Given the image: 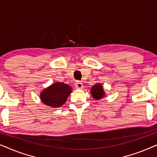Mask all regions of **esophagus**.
I'll use <instances>...</instances> for the list:
<instances>
[{
	"label": "esophagus",
	"instance_id": "obj_1",
	"mask_svg": "<svg viewBox=\"0 0 157 157\" xmlns=\"http://www.w3.org/2000/svg\"><path fill=\"white\" fill-rule=\"evenodd\" d=\"M83 87V83H82L78 82V83H76V89H82Z\"/></svg>",
	"mask_w": 157,
	"mask_h": 157
}]
</instances>
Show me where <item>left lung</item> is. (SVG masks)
I'll return each mask as SVG.
<instances>
[{"mask_svg": "<svg viewBox=\"0 0 157 157\" xmlns=\"http://www.w3.org/2000/svg\"><path fill=\"white\" fill-rule=\"evenodd\" d=\"M91 94L92 97L96 100L102 99L106 96V93H105L103 86L100 83H96L95 85L92 86Z\"/></svg>", "mask_w": 157, "mask_h": 157, "instance_id": "left-lung-1", "label": "left lung"}]
</instances>
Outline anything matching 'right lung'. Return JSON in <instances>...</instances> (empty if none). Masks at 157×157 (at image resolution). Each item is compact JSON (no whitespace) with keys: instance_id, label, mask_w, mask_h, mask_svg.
I'll use <instances>...</instances> for the list:
<instances>
[{"instance_id":"right-lung-1","label":"right lung","mask_w":157,"mask_h":157,"mask_svg":"<svg viewBox=\"0 0 157 157\" xmlns=\"http://www.w3.org/2000/svg\"><path fill=\"white\" fill-rule=\"evenodd\" d=\"M72 90L69 85L64 83H53L40 92V101L46 106L58 108L66 101Z\"/></svg>"}]
</instances>
